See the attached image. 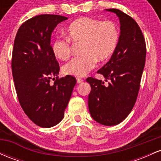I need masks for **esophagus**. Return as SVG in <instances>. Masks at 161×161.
I'll list each match as a JSON object with an SVG mask.
<instances>
[{"instance_id":"1","label":"esophagus","mask_w":161,"mask_h":161,"mask_svg":"<svg viewBox=\"0 0 161 161\" xmlns=\"http://www.w3.org/2000/svg\"><path fill=\"white\" fill-rule=\"evenodd\" d=\"M83 82V79H80V78H77L76 79V82L78 83V84H79V83H82Z\"/></svg>"}]
</instances>
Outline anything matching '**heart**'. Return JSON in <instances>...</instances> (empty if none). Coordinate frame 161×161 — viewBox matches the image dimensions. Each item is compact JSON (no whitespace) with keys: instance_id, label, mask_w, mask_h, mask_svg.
Here are the masks:
<instances>
[{"instance_id":"obj_1","label":"heart","mask_w":161,"mask_h":161,"mask_svg":"<svg viewBox=\"0 0 161 161\" xmlns=\"http://www.w3.org/2000/svg\"><path fill=\"white\" fill-rule=\"evenodd\" d=\"M67 38H57L52 44L54 56L66 60L70 55V42H82L81 56L70 60L63 66L65 75L84 76L95 66L96 61H104L117 47L119 31L111 21H100L83 17L70 23L66 29Z\"/></svg>"}]
</instances>
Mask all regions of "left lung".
I'll use <instances>...</instances> for the list:
<instances>
[{"mask_svg":"<svg viewBox=\"0 0 161 161\" xmlns=\"http://www.w3.org/2000/svg\"><path fill=\"white\" fill-rule=\"evenodd\" d=\"M119 17L120 36L110 60L97 73L104 82L89 77L91 86L88 109L94 120L104 125H115L124 120L137 98L145 64L146 46L139 26L132 17L117 9H107Z\"/></svg>","mask_w":161,"mask_h":161,"instance_id":"left-lung-1","label":"left lung"}]
</instances>
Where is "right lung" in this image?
Wrapping results in <instances>:
<instances>
[{"instance_id":"1","label":"right lung","mask_w":161,"mask_h":161,"mask_svg":"<svg viewBox=\"0 0 161 161\" xmlns=\"http://www.w3.org/2000/svg\"><path fill=\"white\" fill-rule=\"evenodd\" d=\"M67 19L51 14L34 16L22 24L14 40L11 66L18 99L28 117L43 128L64 119L76 83L69 75L58 79L60 67L51 46L53 29Z\"/></svg>"}]
</instances>
